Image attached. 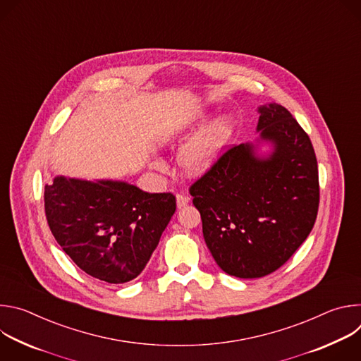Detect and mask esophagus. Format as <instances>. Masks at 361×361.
<instances>
[{"instance_id":"esophagus-1","label":"esophagus","mask_w":361,"mask_h":361,"mask_svg":"<svg viewBox=\"0 0 361 361\" xmlns=\"http://www.w3.org/2000/svg\"><path fill=\"white\" fill-rule=\"evenodd\" d=\"M177 207L178 209H183V207H185V205L190 202V197H187V195H184V194H177Z\"/></svg>"}]
</instances>
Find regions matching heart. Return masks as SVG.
Listing matches in <instances>:
<instances>
[{
	"label": "heart",
	"instance_id": "heart-1",
	"mask_svg": "<svg viewBox=\"0 0 361 361\" xmlns=\"http://www.w3.org/2000/svg\"><path fill=\"white\" fill-rule=\"evenodd\" d=\"M204 114L187 117L185 120L174 121L163 131L164 140H173L183 135L194 124L200 123ZM234 130V120L230 116H223L198 130L178 152V164L187 176H202L210 171L220 160L221 154L228 144Z\"/></svg>",
	"mask_w": 361,
	"mask_h": 361
}]
</instances>
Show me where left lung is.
Masks as SVG:
<instances>
[{"mask_svg": "<svg viewBox=\"0 0 361 361\" xmlns=\"http://www.w3.org/2000/svg\"><path fill=\"white\" fill-rule=\"evenodd\" d=\"M259 138L230 148L190 187L219 267L238 279L280 269L310 234L319 210L313 144L283 106L259 107ZM271 151L260 154V143Z\"/></svg>", "mask_w": 361, "mask_h": 361, "instance_id": "left-lung-1", "label": "left lung"}]
</instances>
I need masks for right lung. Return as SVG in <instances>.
Masks as SVG:
<instances>
[{
    "label": "right lung",
    "instance_id": "obj_1",
    "mask_svg": "<svg viewBox=\"0 0 361 361\" xmlns=\"http://www.w3.org/2000/svg\"><path fill=\"white\" fill-rule=\"evenodd\" d=\"M51 233L87 274L110 284L135 279L176 212L171 192H145L117 180L57 176L45 185Z\"/></svg>",
    "mask_w": 361,
    "mask_h": 361
}]
</instances>
